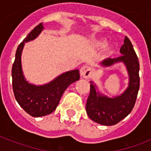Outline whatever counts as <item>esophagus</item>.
<instances>
[{
	"mask_svg": "<svg viewBox=\"0 0 151 151\" xmlns=\"http://www.w3.org/2000/svg\"><path fill=\"white\" fill-rule=\"evenodd\" d=\"M91 74V69L89 66H83L80 69V75L84 78H88Z\"/></svg>",
	"mask_w": 151,
	"mask_h": 151,
	"instance_id": "obj_1",
	"label": "esophagus"
}]
</instances>
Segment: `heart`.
Segmentation results:
<instances>
[{"label": "heart", "mask_w": 151, "mask_h": 151, "mask_svg": "<svg viewBox=\"0 0 151 151\" xmlns=\"http://www.w3.org/2000/svg\"><path fill=\"white\" fill-rule=\"evenodd\" d=\"M96 45H97V46H101V45H102V43H101V42H98V43L96 44Z\"/></svg>", "instance_id": "heart-1"}]
</instances>
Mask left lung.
I'll return each mask as SVG.
<instances>
[{"mask_svg": "<svg viewBox=\"0 0 151 151\" xmlns=\"http://www.w3.org/2000/svg\"><path fill=\"white\" fill-rule=\"evenodd\" d=\"M122 55L116 58H107L101 63L105 66L117 62H123L129 74V85L123 94L109 98L97 93L95 85H90V94L86 103V112L91 119L104 125H113L127 116L135 104L140 86L139 61L132 42L125 36L121 47Z\"/></svg>", "mask_w": 151, "mask_h": 151, "instance_id": "left-lung-1", "label": "left lung"}]
</instances>
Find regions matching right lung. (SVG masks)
I'll return each mask as SVG.
<instances>
[{"mask_svg": "<svg viewBox=\"0 0 151 151\" xmlns=\"http://www.w3.org/2000/svg\"><path fill=\"white\" fill-rule=\"evenodd\" d=\"M42 29V23L38 24L19 44L12 67V84L16 100L19 106L33 117L43 116L54 111L68 86L80 78L79 71L76 69L60 75L54 81L42 86L31 85L25 80L21 66L24 43L35 39Z\"/></svg>", "mask_w": 151, "mask_h": 151, "instance_id": "1", "label": "right lung"}]
</instances>
